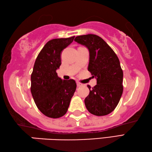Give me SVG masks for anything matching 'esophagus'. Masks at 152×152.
Returning a JSON list of instances; mask_svg holds the SVG:
<instances>
[{
    "label": "esophagus",
    "instance_id": "esophagus-1",
    "mask_svg": "<svg viewBox=\"0 0 152 152\" xmlns=\"http://www.w3.org/2000/svg\"><path fill=\"white\" fill-rule=\"evenodd\" d=\"M77 87H81L82 86V84L79 83V82H77Z\"/></svg>",
    "mask_w": 152,
    "mask_h": 152
}]
</instances>
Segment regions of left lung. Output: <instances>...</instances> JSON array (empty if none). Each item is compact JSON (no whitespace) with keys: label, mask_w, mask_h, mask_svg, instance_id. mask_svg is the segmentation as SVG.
Here are the masks:
<instances>
[{"label":"left lung","mask_w":152,"mask_h":152,"mask_svg":"<svg viewBox=\"0 0 152 152\" xmlns=\"http://www.w3.org/2000/svg\"><path fill=\"white\" fill-rule=\"evenodd\" d=\"M75 41L86 46L89 52L88 71L97 79L89 89L85 105L90 113L106 115L115 110L123 94V71L119 60L104 40L96 34L77 36Z\"/></svg>","instance_id":"8db88e82"}]
</instances>
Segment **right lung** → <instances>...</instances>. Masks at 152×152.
<instances>
[{
    "instance_id": "add662e5",
    "label": "right lung",
    "mask_w": 152,
    "mask_h": 152,
    "mask_svg": "<svg viewBox=\"0 0 152 152\" xmlns=\"http://www.w3.org/2000/svg\"><path fill=\"white\" fill-rule=\"evenodd\" d=\"M74 38L75 36L48 41L34 62L31 77V94L41 112L50 118L65 115L76 90L75 80H63L56 72L61 64V52Z\"/></svg>"
}]
</instances>
